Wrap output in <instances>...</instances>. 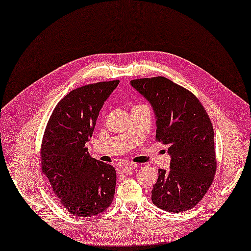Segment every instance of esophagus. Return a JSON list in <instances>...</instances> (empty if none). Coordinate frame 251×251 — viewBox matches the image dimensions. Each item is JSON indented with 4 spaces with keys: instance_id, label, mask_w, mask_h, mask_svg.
<instances>
[{
    "instance_id": "obj_1",
    "label": "esophagus",
    "mask_w": 251,
    "mask_h": 251,
    "mask_svg": "<svg viewBox=\"0 0 251 251\" xmlns=\"http://www.w3.org/2000/svg\"><path fill=\"white\" fill-rule=\"evenodd\" d=\"M136 166H137V164L133 163V162H127V163L120 164L118 166V173L119 174H126L128 172L134 170Z\"/></svg>"
}]
</instances>
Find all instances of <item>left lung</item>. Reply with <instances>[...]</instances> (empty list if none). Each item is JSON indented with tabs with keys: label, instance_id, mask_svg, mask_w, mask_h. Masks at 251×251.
<instances>
[{
	"label": "left lung",
	"instance_id": "8db88e82",
	"mask_svg": "<svg viewBox=\"0 0 251 251\" xmlns=\"http://www.w3.org/2000/svg\"><path fill=\"white\" fill-rule=\"evenodd\" d=\"M130 85L150 102L156 117V141L168 147L169 172L158 170L152 201L179 213L197 206L216 173L214 130L200 100L169 78H138Z\"/></svg>",
	"mask_w": 251,
	"mask_h": 251
}]
</instances>
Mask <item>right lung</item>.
Instances as JSON below:
<instances>
[{
    "instance_id": "1",
    "label": "right lung",
    "mask_w": 251,
    "mask_h": 251,
    "mask_svg": "<svg viewBox=\"0 0 251 251\" xmlns=\"http://www.w3.org/2000/svg\"><path fill=\"white\" fill-rule=\"evenodd\" d=\"M119 80L82 86L60 100L46 125L40 158L61 205L74 216L91 217L114 200V166L92 158L86 143L92 136L104 101Z\"/></svg>"
}]
</instances>
